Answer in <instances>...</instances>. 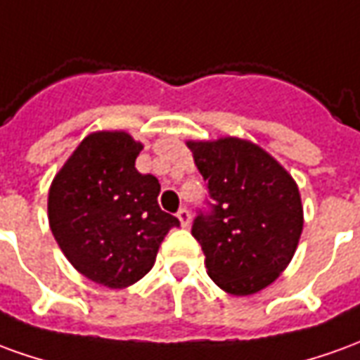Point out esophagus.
Returning <instances> with one entry per match:
<instances>
[{
	"label": "esophagus",
	"instance_id": "1",
	"mask_svg": "<svg viewBox=\"0 0 360 360\" xmlns=\"http://www.w3.org/2000/svg\"><path fill=\"white\" fill-rule=\"evenodd\" d=\"M177 218H179V222L183 228H187L188 224H191V212H188L187 208H181L179 212H177Z\"/></svg>",
	"mask_w": 360,
	"mask_h": 360
}]
</instances>
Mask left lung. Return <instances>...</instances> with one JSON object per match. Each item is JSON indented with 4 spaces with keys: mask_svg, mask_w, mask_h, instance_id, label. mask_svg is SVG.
<instances>
[{
    "mask_svg": "<svg viewBox=\"0 0 360 360\" xmlns=\"http://www.w3.org/2000/svg\"><path fill=\"white\" fill-rule=\"evenodd\" d=\"M187 148L214 200L212 212L198 214L193 224L206 273L233 296L267 288L292 261L302 233L296 181L243 138L188 140Z\"/></svg>",
    "mask_w": 360,
    "mask_h": 360,
    "instance_id": "left-lung-1",
    "label": "left lung"
}]
</instances>
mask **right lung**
I'll return each instance as SVG.
<instances>
[{"label": "right lung", "mask_w": 360, "mask_h": 360, "mask_svg": "<svg viewBox=\"0 0 360 360\" xmlns=\"http://www.w3.org/2000/svg\"><path fill=\"white\" fill-rule=\"evenodd\" d=\"M142 148L124 130L91 132L50 185L54 240L75 271L107 288L138 283L179 226L158 205L160 181L134 165Z\"/></svg>", "instance_id": "add662e5"}]
</instances>
